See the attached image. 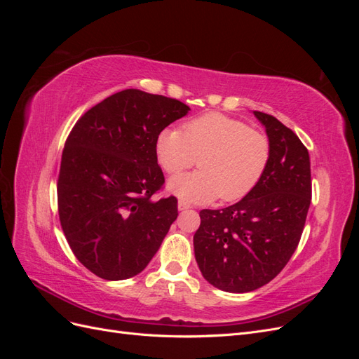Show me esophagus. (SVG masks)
<instances>
[{
  "instance_id": "1",
  "label": "esophagus",
  "mask_w": 359,
  "mask_h": 359,
  "mask_svg": "<svg viewBox=\"0 0 359 359\" xmlns=\"http://www.w3.org/2000/svg\"><path fill=\"white\" fill-rule=\"evenodd\" d=\"M189 208H191V206H190L187 202H184V201H180V202H178V210H180V211H186V210H189Z\"/></svg>"
}]
</instances>
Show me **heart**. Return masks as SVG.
Listing matches in <instances>:
<instances>
[{
	"mask_svg": "<svg viewBox=\"0 0 359 359\" xmlns=\"http://www.w3.org/2000/svg\"><path fill=\"white\" fill-rule=\"evenodd\" d=\"M163 170L178 173L193 166L199 170L172 177L168 189L181 201L224 202L244 198L262 178L271 156L268 137L245 123L222 114H206L186 123L182 132L165 128L156 140Z\"/></svg>",
	"mask_w": 359,
	"mask_h": 359,
	"instance_id": "b5f03b06",
	"label": "heart"
}]
</instances>
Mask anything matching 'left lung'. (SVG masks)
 Wrapping results in <instances>:
<instances>
[{"instance_id":"1","label":"left lung","mask_w":359,"mask_h":359,"mask_svg":"<svg viewBox=\"0 0 359 359\" xmlns=\"http://www.w3.org/2000/svg\"><path fill=\"white\" fill-rule=\"evenodd\" d=\"M271 145L256 187L223 210H202L194 257L214 287L245 293L269 283L295 252L311 201L310 156L277 118L253 111Z\"/></svg>"}]
</instances>
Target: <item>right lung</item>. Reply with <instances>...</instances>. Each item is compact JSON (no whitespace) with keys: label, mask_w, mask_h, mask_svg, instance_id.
Returning a JSON list of instances; mask_svg holds the SVG:
<instances>
[{"label":"right lung","mask_w":359,"mask_h":359,"mask_svg":"<svg viewBox=\"0 0 359 359\" xmlns=\"http://www.w3.org/2000/svg\"><path fill=\"white\" fill-rule=\"evenodd\" d=\"M189 111L165 95L124 90L74 124L61 157L58 214L72 252L97 277L142 273L177 220L175 198L151 199L165 182L156 140Z\"/></svg>","instance_id":"right-lung-1"}]
</instances>
